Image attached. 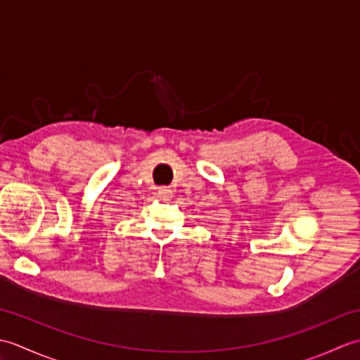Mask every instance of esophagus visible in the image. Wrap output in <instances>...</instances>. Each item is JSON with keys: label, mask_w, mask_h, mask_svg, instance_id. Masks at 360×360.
Segmentation results:
<instances>
[{"label": "esophagus", "mask_w": 360, "mask_h": 360, "mask_svg": "<svg viewBox=\"0 0 360 360\" xmlns=\"http://www.w3.org/2000/svg\"><path fill=\"white\" fill-rule=\"evenodd\" d=\"M158 196H159L162 201H170L172 196H173V190H172L170 187H159Z\"/></svg>", "instance_id": "esophagus-1"}]
</instances>
